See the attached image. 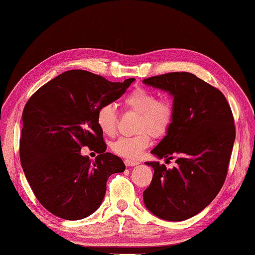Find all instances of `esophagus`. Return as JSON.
<instances>
[{
	"mask_svg": "<svg viewBox=\"0 0 255 255\" xmlns=\"http://www.w3.org/2000/svg\"><path fill=\"white\" fill-rule=\"evenodd\" d=\"M138 164V161H133V160H130V159H126L125 160V165L126 166H128V167H132V166H137Z\"/></svg>",
	"mask_w": 255,
	"mask_h": 255,
	"instance_id": "1",
	"label": "esophagus"
}]
</instances>
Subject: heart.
Segmentation results:
<instances>
[{
	"mask_svg": "<svg viewBox=\"0 0 255 255\" xmlns=\"http://www.w3.org/2000/svg\"><path fill=\"white\" fill-rule=\"evenodd\" d=\"M157 96L145 88H136L124 98V104L131 112L138 114L137 130L141 131L136 136L119 137L112 143V149L122 157L137 159L142 151L149 146L150 137L148 130L155 136H160L167 131L174 116V108L170 101L159 99ZM118 115L112 104L101 106L97 113V125L105 135L113 136L117 128Z\"/></svg>",
	"mask_w": 255,
	"mask_h": 255,
	"instance_id": "b5f03b06",
	"label": "heart"
}]
</instances>
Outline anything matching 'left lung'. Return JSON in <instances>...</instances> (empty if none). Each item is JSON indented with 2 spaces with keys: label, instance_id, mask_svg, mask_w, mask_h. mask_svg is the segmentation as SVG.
<instances>
[{
  "label": "left lung",
  "instance_id": "1",
  "mask_svg": "<svg viewBox=\"0 0 255 255\" xmlns=\"http://www.w3.org/2000/svg\"><path fill=\"white\" fill-rule=\"evenodd\" d=\"M142 82L173 97L172 123L150 152L166 160L177 156V167L172 169L146 161L154 176L142 193L143 203L161 220H187L223 186L235 140L233 115L224 95L193 73H166Z\"/></svg>",
  "mask_w": 255,
  "mask_h": 255
}]
</instances>
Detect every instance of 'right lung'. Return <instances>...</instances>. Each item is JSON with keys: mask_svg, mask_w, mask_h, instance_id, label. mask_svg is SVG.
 I'll use <instances>...</instances> for the list:
<instances>
[{"mask_svg": "<svg viewBox=\"0 0 255 255\" xmlns=\"http://www.w3.org/2000/svg\"><path fill=\"white\" fill-rule=\"evenodd\" d=\"M135 81L112 82L86 70H69L36 90L22 114L20 158L25 177L43 207L64 220L98 210L110 175L126 166L112 152L97 125L101 106L120 98ZM88 145L95 161L81 155Z\"/></svg>", "mask_w": 255, "mask_h": 255, "instance_id": "add662e5", "label": "right lung"}]
</instances>
